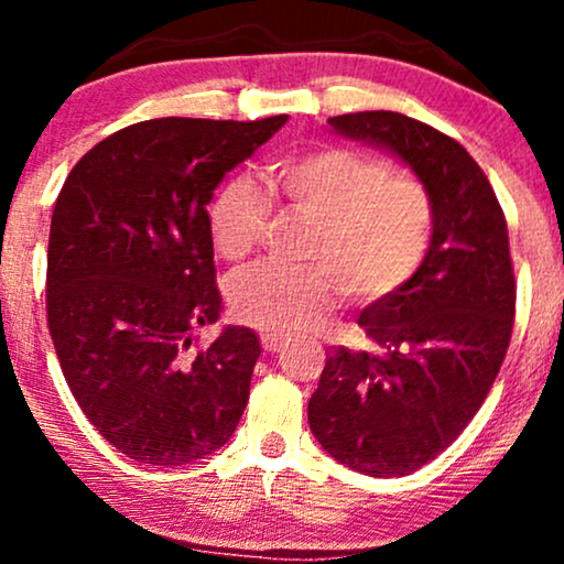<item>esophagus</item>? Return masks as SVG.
Segmentation results:
<instances>
[{
	"label": "esophagus",
	"mask_w": 564,
	"mask_h": 564,
	"mask_svg": "<svg viewBox=\"0 0 564 564\" xmlns=\"http://www.w3.org/2000/svg\"><path fill=\"white\" fill-rule=\"evenodd\" d=\"M260 339H262V347L268 349V352H278V349L283 347V336L275 334V332H264Z\"/></svg>",
	"instance_id": "1"
}]
</instances>
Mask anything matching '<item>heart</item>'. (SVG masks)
I'll list each match as a JSON object with an SVG mask.
<instances>
[{"instance_id":"obj_1","label":"heart","mask_w":564,"mask_h":564,"mask_svg":"<svg viewBox=\"0 0 564 564\" xmlns=\"http://www.w3.org/2000/svg\"><path fill=\"white\" fill-rule=\"evenodd\" d=\"M275 193L313 219L304 246L310 264L262 262L230 283L232 313L268 332H302L336 302L339 286L355 302H381L413 281L430 254L435 204L419 177L390 172L377 156L323 145L283 161ZM209 236L217 254L241 262L260 243L270 200L236 177L212 198Z\"/></svg>"}]
</instances>
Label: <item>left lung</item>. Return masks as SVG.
<instances>
[{"mask_svg": "<svg viewBox=\"0 0 564 564\" xmlns=\"http://www.w3.org/2000/svg\"><path fill=\"white\" fill-rule=\"evenodd\" d=\"M328 124L398 153L435 204L422 270L360 313L368 347H332L307 403L310 430L336 462L403 477L467 430L503 364L517 304L507 217L480 164L440 129L394 111Z\"/></svg>", "mask_w": 564, "mask_h": 564, "instance_id": "8db88e82", "label": "left lung"}]
</instances>
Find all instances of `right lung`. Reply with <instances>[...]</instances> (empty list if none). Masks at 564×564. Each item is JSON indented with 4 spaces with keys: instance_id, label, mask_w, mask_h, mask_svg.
<instances>
[{
    "instance_id": "obj_1",
    "label": "right lung",
    "mask_w": 564,
    "mask_h": 564,
    "mask_svg": "<svg viewBox=\"0 0 564 564\" xmlns=\"http://www.w3.org/2000/svg\"><path fill=\"white\" fill-rule=\"evenodd\" d=\"M166 119L108 134L57 193L47 326L76 403L116 451L180 467L228 443L262 347L223 310L206 204L232 166L286 124Z\"/></svg>"
}]
</instances>
